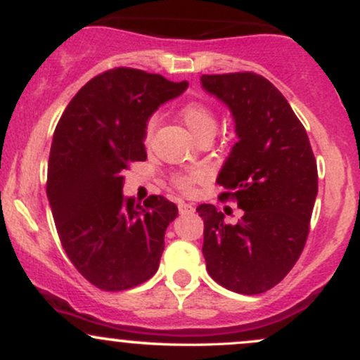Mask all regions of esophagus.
<instances>
[{"label":"esophagus","instance_id":"esophagus-1","mask_svg":"<svg viewBox=\"0 0 360 360\" xmlns=\"http://www.w3.org/2000/svg\"><path fill=\"white\" fill-rule=\"evenodd\" d=\"M177 208H179L181 214H191L194 212V206L191 203H184V201H179Z\"/></svg>","mask_w":360,"mask_h":360}]
</instances>
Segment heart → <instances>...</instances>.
<instances>
[{
	"mask_svg": "<svg viewBox=\"0 0 360 360\" xmlns=\"http://www.w3.org/2000/svg\"><path fill=\"white\" fill-rule=\"evenodd\" d=\"M179 117L183 120V123L188 127V130L191 131L196 139L203 137L205 134H210L213 131L214 134V128H217V118H214V113L210 108L208 105L201 101H189L186 105L181 106L179 110ZM152 131H154V120H148L146 130H143V142L148 143L152 139ZM203 177V172H188V174H177L172 179V183L177 189L181 191L189 193L193 189L194 183Z\"/></svg>",
	"mask_w": 360,
	"mask_h": 360,
	"instance_id": "b5f03b06",
	"label": "heart"
}]
</instances>
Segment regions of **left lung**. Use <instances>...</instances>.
I'll return each mask as SVG.
<instances>
[{
  "label": "left lung",
  "instance_id": "obj_1",
  "mask_svg": "<svg viewBox=\"0 0 360 360\" xmlns=\"http://www.w3.org/2000/svg\"><path fill=\"white\" fill-rule=\"evenodd\" d=\"M201 84L232 111L238 142L217 183L220 200H237L235 225L213 205L205 221L208 274L230 291L260 295L284 279L307 243L318 193V171L307 130L286 98L255 72L205 74Z\"/></svg>",
  "mask_w": 360,
  "mask_h": 360
}]
</instances>
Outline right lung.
<instances>
[{
  "label": "right lung",
  "instance_id": "add662e5",
  "mask_svg": "<svg viewBox=\"0 0 360 360\" xmlns=\"http://www.w3.org/2000/svg\"><path fill=\"white\" fill-rule=\"evenodd\" d=\"M188 82L117 68L77 91L53 131L47 198L65 254L103 291H123L157 272L177 206L164 196L143 205L123 198V171L146 160L143 130Z\"/></svg>",
  "mask_w": 360,
  "mask_h": 360
}]
</instances>
